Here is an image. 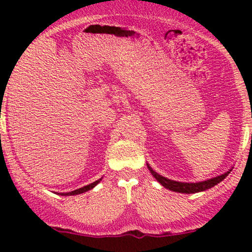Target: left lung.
Here are the masks:
<instances>
[{
    "label": "left lung",
    "instance_id": "obj_1",
    "mask_svg": "<svg viewBox=\"0 0 252 252\" xmlns=\"http://www.w3.org/2000/svg\"><path fill=\"white\" fill-rule=\"evenodd\" d=\"M147 167H148V169L150 170V173H152V175L154 176L156 180L160 182L161 185H162L164 189L173 190V192H178V193H187V194H189V193L202 192V190L212 189L213 186H216V185H218L219 182L224 180V179L226 178V176L230 174V172H231V169H230L228 172L224 173V174L216 176V178L209 179V180L200 181V182H180V181L169 180V179H167L162 175L158 174V173H156L148 163H147Z\"/></svg>",
    "mask_w": 252,
    "mask_h": 252
}]
</instances>
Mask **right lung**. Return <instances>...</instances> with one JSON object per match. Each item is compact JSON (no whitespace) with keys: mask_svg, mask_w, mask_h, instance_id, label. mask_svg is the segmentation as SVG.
<instances>
[{"mask_svg":"<svg viewBox=\"0 0 252 252\" xmlns=\"http://www.w3.org/2000/svg\"><path fill=\"white\" fill-rule=\"evenodd\" d=\"M100 180H102V178L98 179L97 181L92 182V184L88 185V186H84V187H82V189H76V190H72V192H67V193H60V195H76V194H80V193L88 192V190L92 189H94V186H96V185L99 184Z\"/></svg>","mask_w":252,"mask_h":252,"instance_id":"add662e5","label":"right lung"}]
</instances>
